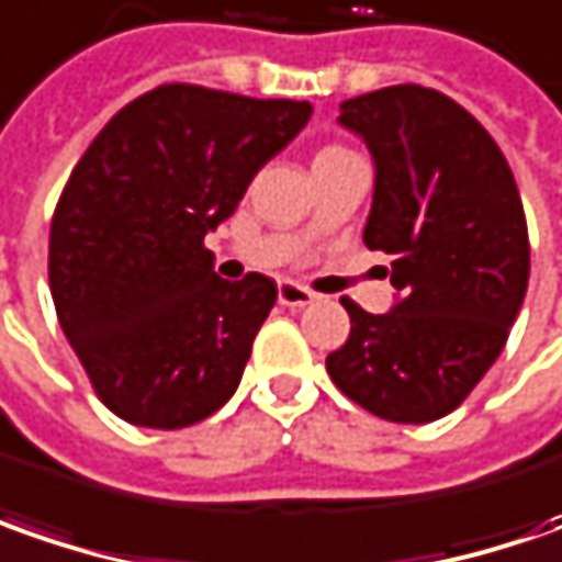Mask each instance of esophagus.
Masks as SVG:
<instances>
[{"label":"esophagus","instance_id":"34e87169","mask_svg":"<svg viewBox=\"0 0 562 562\" xmlns=\"http://www.w3.org/2000/svg\"><path fill=\"white\" fill-rule=\"evenodd\" d=\"M277 299H280L282 307H307V304L317 301V295H314L311 289L299 285V282L282 280L280 289H277Z\"/></svg>","mask_w":562,"mask_h":562}]
</instances>
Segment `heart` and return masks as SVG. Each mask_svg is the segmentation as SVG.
<instances>
[{"label": "heart", "mask_w": 562, "mask_h": 562, "mask_svg": "<svg viewBox=\"0 0 562 562\" xmlns=\"http://www.w3.org/2000/svg\"><path fill=\"white\" fill-rule=\"evenodd\" d=\"M326 151H341V148H326ZM319 155H323V151H319Z\"/></svg>", "instance_id": "b5f03b06"}]
</instances>
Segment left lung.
I'll return each instance as SVG.
<instances>
[{"label":"left lung","instance_id":"obj_1","mask_svg":"<svg viewBox=\"0 0 562 562\" xmlns=\"http://www.w3.org/2000/svg\"><path fill=\"white\" fill-rule=\"evenodd\" d=\"M376 186L363 245L392 258L397 301H341L351 336L326 370L392 423L451 414L504 351L529 285V229L510 165L488 130L436 89L401 83L341 102Z\"/></svg>","mask_w":562,"mask_h":562}]
</instances>
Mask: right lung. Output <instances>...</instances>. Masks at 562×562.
<instances>
[{
  "label": "right lung",
  "mask_w": 562,
  "mask_h": 562,
  "mask_svg": "<svg viewBox=\"0 0 562 562\" xmlns=\"http://www.w3.org/2000/svg\"><path fill=\"white\" fill-rule=\"evenodd\" d=\"M311 111L167 83L121 108L77 161L52 217L49 289L111 414L183 429L239 389L277 282L221 280L204 236Z\"/></svg>",
  "instance_id": "add662e5"
}]
</instances>
